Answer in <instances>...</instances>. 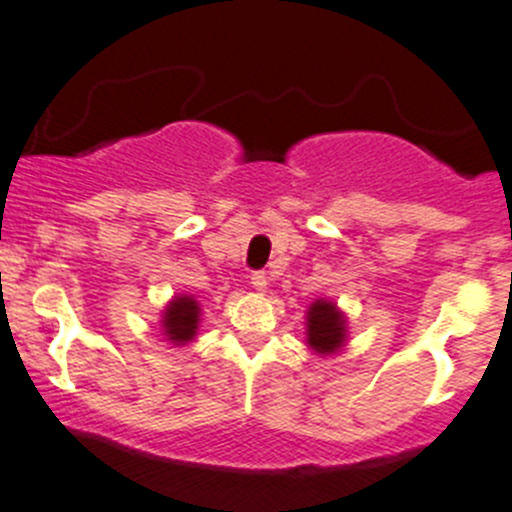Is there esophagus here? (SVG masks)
Masks as SVG:
<instances>
[{
  "mask_svg": "<svg viewBox=\"0 0 512 512\" xmlns=\"http://www.w3.org/2000/svg\"><path fill=\"white\" fill-rule=\"evenodd\" d=\"M250 285L257 289V292H265L267 289V272L265 270H257L250 275Z\"/></svg>",
  "mask_w": 512,
  "mask_h": 512,
  "instance_id": "esophagus-1",
  "label": "esophagus"
}]
</instances>
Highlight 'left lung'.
Returning a JSON list of instances; mask_svg holds the SVG:
<instances>
[{"label": "left lung", "mask_w": 512, "mask_h": 512, "mask_svg": "<svg viewBox=\"0 0 512 512\" xmlns=\"http://www.w3.org/2000/svg\"><path fill=\"white\" fill-rule=\"evenodd\" d=\"M347 342V319L337 304L317 299L307 309V344L317 354H337Z\"/></svg>", "instance_id": "1"}]
</instances>
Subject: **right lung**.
<instances>
[{
  "mask_svg": "<svg viewBox=\"0 0 512 512\" xmlns=\"http://www.w3.org/2000/svg\"><path fill=\"white\" fill-rule=\"evenodd\" d=\"M200 322V304L195 302L190 294H178L168 302L165 307L163 319V334L168 337V342H173L175 347H183V344L193 342L195 332H198Z\"/></svg>",
  "mask_w": 512,
  "mask_h": 512,
  "instance_id": "obj_1",
  "label": "right lung"
}]
</instances>
